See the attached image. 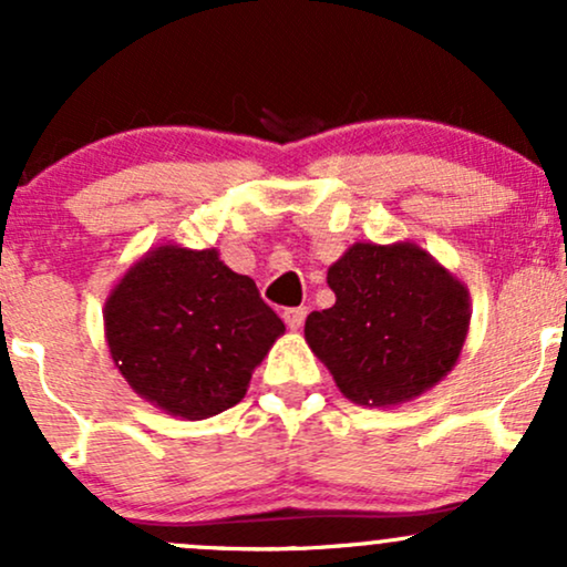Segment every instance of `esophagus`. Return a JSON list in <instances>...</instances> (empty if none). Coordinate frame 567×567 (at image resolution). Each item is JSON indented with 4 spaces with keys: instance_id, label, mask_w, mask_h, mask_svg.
Segmentation results:
<instances>
[{
    "instance_id": "obj_1",
    "label": "esophagus",
    "mask_w": 567,
    "mask_h": 567,
    "mask_svg": "<svg viewBox=\"0 0 567 567\" xmlns=\"http://www.w3.org/2000/svg\"><path fill=\"white\" fill-rule=\"evenodd\" d=\"M282 320H285V324H288L290 330H298L303 324V320H306V306H296V309H285Z\"/></svg>"
}]
</instances>
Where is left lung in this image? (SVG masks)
<instances>
[{"mask_svg": "<svg viewBox=\"0 0 567 567\" xmlns=\"http://www.w3.org/2000/svg\"><path fill=\"white\" fill-rule=\"evenodd\" d=\"M330 309L306 343L357 405H400L451 373L470 330V290L413 243H357L328 269Z\"/></svg>", "mask_w": 567, "mask_h": 567, "instance_id": "left-lung-1", "label": "left lung"}]
</instances>
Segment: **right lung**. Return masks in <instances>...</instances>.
<instances>
[{
  "instance_id": "right-lung-1",
  "label": "right lung",
  "mask_w": 567,
  "mask_h": 567,
  "mask_svg": "<svg viewBox=\"0 0 567 567\" xmlns=\"http://www.w3.org/2000/svg\"><path fill=\"white\" fill-rule=\"evenodd\" d=\"M114 365L143 400L199 421L237 405L285 333L250 277L218 250L159 245L127 269L103 309Z\"/></svg>"
}]
</instances>
